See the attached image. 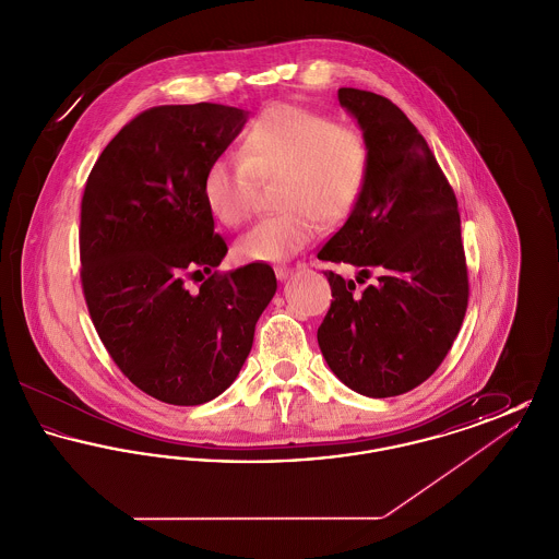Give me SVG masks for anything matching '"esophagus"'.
Segmentation results:
<instances>
[{
  "label": "esophagus",
  "instance_id": "34e87169",
  "mask_svg": "<svg viewBox=\"0 0 559 559\" xmlns=\"http://www.w3.org/2000/svg\"><path fill=\"white\" fill-rule=\"evenodd\" d=\"M274 272H276V278H278V281H287V278L292 276L293 270L292 267H276Z\"/></svg>",
  "mask_w": 559,
  "mask_h": 559
}]
</instances>
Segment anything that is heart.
I'll return each mask as SVG.
<instances>
[{"label":"heart","mask_w":559,"mask_h":559,"mask_svg":"<svg viewBox=\"0 0 559 559\" xmlns=\"http://www.w3.org/2000/svg\"><path fill=\"white\" fill-rule=\"evenodd\" d=\"M371 146L360 128L333 121L314 108L274 105L247 128L240 155L213 157L201 192L224 226L245 224L258 180H276L283 212L255 224L237 242L249 262H287L317 237L319 222L337 224L352 212L369 180Z\"/></svg>","instance_id":"b5f03b06"}]
</instances>
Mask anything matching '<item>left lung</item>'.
<instances>
[{
    "label": "left lung",
    "mask_w": 559,
    "mask_h": 559,
    "mask_svg": "<svg viewBox=\"0 0 559 559\" xmlns=\"http://www.w3.org/2000/svg\"><path fill=\"white\" fill-rule=\"evenodd\" d=\"M337 98L369 140L371 171L358 205L319 258L360 267L358 283L371 270L379 276L356 295L354 281L324 272L333 301L319 346L347 388L390 399L436 372L465 319L461 217L426 138L392 100L354 87H342Z\"/></svg>",
    "instance_id": "obj_1"
}]
</instances>
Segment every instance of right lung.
Here are the masks:
<instances>
[{"mask_svg": "<svg viewBox=\"0 0 559 559\" xmlns=\"http://www.w3.org/2000/svg\"><path fill=\"white\" fill-rule=\"evenodd\" d=\"M247 121L212 103L153 107L121 128L81 199V287L121 372L153 399L194 406L219 396L247 360L276 293L267 264L217 272L201 180ZM188 280H201L197 293Z\"/></svg>", "mask_w": 559, "mask_h": 559, "instance_id": "add662e5", "label": "right lung"}]
</instances>
